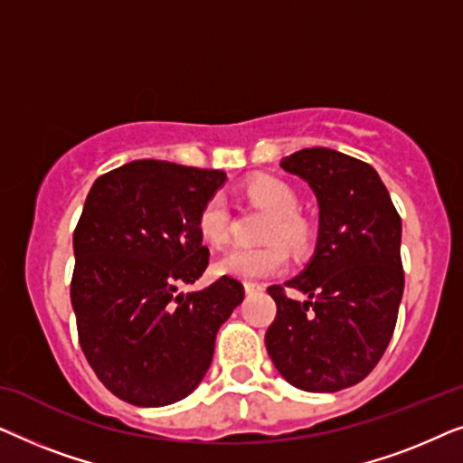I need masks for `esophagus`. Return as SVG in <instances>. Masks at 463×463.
Wrapping results in <instances>:
<instances>
[{
  "instance_id": "esophagus-1",
  "label": "esophagus",
  "mask_w": 463,
  "mask_h": 463,
  "mask_svg": "<svg viewBox=\"0 0 463 463\" xmlns=\"http://www.w3.org/2000/svg\"><path fill=\"white\" fill-rule=\"evenodd\" d=\"M244 290H246V295L261 293V290H263V284H259V282H244Z\"/></svg>"
}]
</instances>
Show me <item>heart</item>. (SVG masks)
<instances>
[{
  "mask_svg": "<svg viewBox=\"0 0 463 463\" xmlns=\"http://www.w3.org/2000/svg\"><path fill=\"white\" fill-rule=\"evenodd\" d=\"M252 200L268 208L274 214L268 238L282 240L293 249H303L307 242L309 230L299 214V200L287 183L276 179L255 181L249 187ZM198 230L204 242L211 246H223L230 238V206L223 194H214L204 202L198 214ZM288 265V252L282 244L271 242L268 246H233L214 263L219 276H232L238 280H261L280 274Z\"/></svg>",
  "mask_w": 463,
  "mask_h": 463,
  "instance_id": "b5f03b06",
  "label": "heart"
}]
</instances>
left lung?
<instances>
[{"label":"left lung","mask_w":463,"mask_h":463,"mask_svg":"<svg viewBox=\"0 0 463 463\" xmlns=\"http://www.w3.org/2000/svg\"><path fill=\"white\" fill-rule=\"evenodd\" d=\"M282 170L318 202V238L301 274L268 288L278 314L265 347L278 373L306 392H339L375 369L396 326L404 274L402 223L377 170L328 147L295 151Z\"/></svg>","instance_id":"obj_1"}]
</instances>
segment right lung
Segmentation results:
<instances>
[{"label":"right lung","mask_w":463,"mask_h":463,"mask_svg":"<svg viewBox=\"0 0 463 463\" xmlns=\"http://www.w3.org/2000/svg\"><path fill=\"white\" fill-rule=\"evenodd\" d=\"M223 170L135 160L99 176L73 232L71 306L88 363L122 401L166 407L192 394L214 339L244 299L230 276L176 293L204 274L200 208Z\"/></svg>","instance_id":"right-lung-1"}]
</instances>
